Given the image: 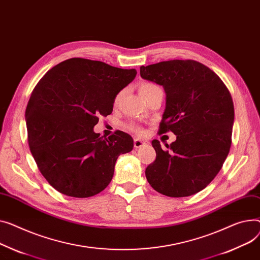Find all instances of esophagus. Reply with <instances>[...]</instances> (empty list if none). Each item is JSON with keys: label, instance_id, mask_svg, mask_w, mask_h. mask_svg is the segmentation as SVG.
I'll return each mask as SVG.
<instances>
[{"label": "esophagus", "instance_id": "1", "mask_svg": "<svg viewBox=\"0 0 260 260\" xmlns=\"http://www.w3.org/2000/svg\"><path fill=\"white\" fill-rule=\"evenodd\" d=\"M145 144V142L141 139H138V138H136V139H134V147L135 148H140L142 147L143 145Z\"/></svg>", "mask_w": 260, "mask_h": 260}]
</instances>
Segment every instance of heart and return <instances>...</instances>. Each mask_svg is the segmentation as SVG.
Listing matches in <instances>:
<instances>
[{"label":"heart","instance_id":"heart-1","mask_svg":"<svg viewBox=\"0 0 260 260\" xmlns=\"http://www.w3.org/2000/svg\"><path fill=\"white\" fill-rule=\"evenodd\" d=\"M157 89H160L157 84L151 83V82H143V83L140 84L139 92H140L141 97H144V96H146L147 94H149L150 92H152V91H154V90H157ZM121 95H122V93H119V94L116 96V98H115V102H116V103L119 101ZM128 128H129L132 132H135V133H141V131H142L141 127H140L139 125H138V124H136V123H131V124L128 125Z\"/></svg>","mask_w":260,"mask_h":260}]
</instances>
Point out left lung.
<instances>
[{"label":"left lung","mask_w":260,"mask_h":260,"mask_svg":"<svg viewBox=\"0 0 260 260\" xmlns=\"http://www.w3.org/2000/svg\"><path fill=\"white\" fill-rule=\"evenodd\" d=\"M143 79L162 85L166 105L160 134L171 131L177 140L157 153L145 176L150 186L166 197L196 194L219 172L230 150L234 106L221 79L196 60L174 59L140 67ZM168 148V145H166Z\"/></svg>","instance_id":"8db88e82"}]
</instances>
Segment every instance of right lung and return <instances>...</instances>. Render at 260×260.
Wrapping results in <instances>:
<instances>
[{
    "instance_id": "obj_1",
    "label": "right lung",
    "mask_w": 260,
    "mask_h": 260,
    "mask_svg": "<svg viewBox=\"0 0 260 260\" xmlns=\"http://www.w3.org/2000/svg\"><path fill=\"white\" fill-rule=\"evenodd\" d=\"M135 69L98 60L67 59L49 70L34 88L25 117L30 151L41 174L68 197H93L111 183L120 154L133 138L94 133L99 116L112 113L115 98L136 77Z\"/></svg>"
}]
</instances>
